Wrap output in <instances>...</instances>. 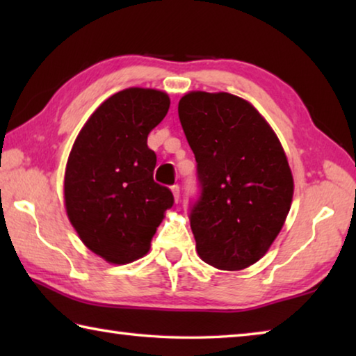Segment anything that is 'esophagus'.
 <instances>
[{"mask_svg":"<svg viewBox=\"0 0 356 356\" xmlns=\"http://www.w3.org/2000/svg\"><path fill=\"white\" fill-rule=\"evenodd\" d=\"M171 191H172V195H174V200H176V202H177V201H179V196H180L179 185H172V186H171Z\"/></svg>","mask_w":356,"mask_h":356,"instance_id":"1","label":"esophagus"}]
</instances>
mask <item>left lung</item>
Returning <instances> with one entry per match:
<instances>
[{"mask_svg":"<svg viewBox=\"0 0 356 356\" xmlns=\"http://www.w3.org/2000/svg\"><path fill=\"white\" fill-rule=\"evenodd\" d=\"M179 119L201 185L190 210L197 254L220 270L250 267L291 210L293 179L284 149L250 102L227 92L185 94Z\"/></svg>","mask_w":356,"mask_h":356,"instance_id":"8db88e82","label":"left lung"}]
</instances>
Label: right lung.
I'll use <instances>...</instances> for the list:
<instances>
[{
  "instance_id": "1",
  "label": "right lung",
  "mask_w": 356,
  "mask_h": 356,
  "mask_svg": "<svg viewBox=\"0 0 356 356\" xmlns=\"http://www.w3.org/2000/svg\"><path fill=\"white\" fill-rule=\"evenodd\" d=\"M170 104L156 89L119 91L91 114L70 150L64 176L67 216L81 242L110 264L146 254L174 204L171 190L154 182L156 155L147 147V135Z\"/></svg>"
}]
</instances>
